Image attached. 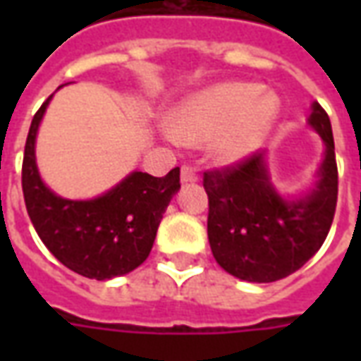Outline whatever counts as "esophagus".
<instances>
[{
    "mask_svg": "<svg viewBox=\"0 0 361 361\" xmlns=\"http://www.w3.org/2000/svg\"><path fill=\"white\" fill-rule=\"evenodd\" d=\"M199 180V173H197V170L193 168V166L189 164H183L181 166V181H197Z\"/></svg>",
    "mask_w": 361,
    "mask_h": 361,
    "instance_id": "esophagus-1",
    "label": "esophagus"
}]
</instances>
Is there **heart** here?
I'll return each instance as SVG.
<instances>
[{"instance_id": "b5f03b06", "label": "heart", "mask_w": 361, "mask_h": 361, "mask_svg": "<svg viewBox=\"0 0 361 361\" xmlns=\"http://www.w3.org/2000/svg\"><path fill=\"white\" fill-rule=\"evenodd\" d=\"M279 116V102L253 82H220L197 92L173 111L170 141H211L220 162H238L263 142Z\"/></svg>"}]
</instances>
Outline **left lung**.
Segmentation results:
<instances>
[{"label":"left lung","mask_w":361,"mask_h":361,"mask_svg":"<svg viewBox=\"0 0 361 361\" xmlns=\"http://www.w3.org/2000/svg\"><path fill=\"white\" fill-rule=\"evenodd\" d=\"M311 108L310 126L325 142V158L317 185L307 197L286 201L276 193L269 180L265 152L203 173L212 255L235 279H286L317 253L331 230L338 195L333 129L321 104L313 102Z\"/></svg>","instance_id":"obj_1"}]
</instances>
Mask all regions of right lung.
<instances>
[{
    "label": "right lung",
    "instance_id": "1",
    "mask_svg": "<svg viewBox=\"0 0 361 361\" xmlns=\"http://www.w3.org/2000/svg\"><path fill=\"white\" fill-rule=\"evenodd\" d=\"M50 98L35 114L25 145L23 195L30 222L51 255L77 274L96 280L127 274L149 257L162 214L180 189V168L164 178L131 172L90 201L58 197L40 180L35 157Z\"/></svg>",
    "mask_w": 361,
    "mask_h": 361
}]
</instances>
